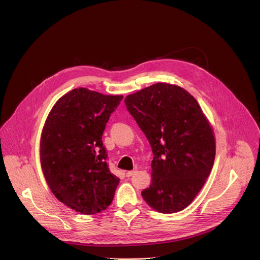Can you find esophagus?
Here are the masks:
<instances>
[{
    "label": "esophagus",
    "instance_id": "obj_1",
    "mask_svg": "<svg viewBox=\"0 0 260 260\" xmlns=\"http://www.w3.org/2000/svg\"><path fill=\"white\" fill-rule=\"evenodd\" d=\"M137 171L136 170H132V171H127V173H126V176L127 177H131V176H133L135 173H136Z\"/></svg>",
    "mask_w": 260,
    "mask_h": 260
}]
</instances>
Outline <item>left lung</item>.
I'll list each match as a JSON object with an SVG mask.
<instances>
[{
    "label": "left lung",
    "instance_id": "obj_1",
    "mask_svg": "<svg viewBox=\"0 0 260 260\" xmlns=\"http://www.w3.org/2000/svg\"><path fill=\"white\" fill-rule=\"evenodd\" d=\"M153 152L152 182L143 199L161 213L183 210L208 178L215 158L213 130L183 88L156 83L124 100Z\"/></svg>",
    "mask_w": 260,
    "mask_h": 260
}]
</instances>
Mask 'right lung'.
Returning a JSON list of instances; mask_svg holds the SVG:
<instances>
[{"mask_svg": "<svg viewBox=\"0 0 260 260\" xmlns=\"http://www.w3.org/2000/svg\"><path fill=\"white\" fill-rule=\"evenodd\" d=\"M122 99L74 89L56 102L45 122L40 143L45 179L59 201L82 214L105 210L119 184L102 136Z\"/></svg>", "mask_w": 260, "mask_h": 260, "instance_id": "right-lung-1", "label": "right lung"}]
</instances>
